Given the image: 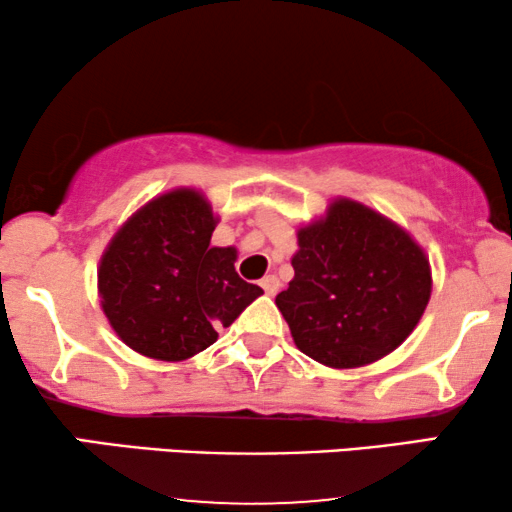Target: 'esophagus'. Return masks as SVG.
Returning a JSON list of instances; mask_svg holds the SVG:
<instances>
[{
    "mask_svg": "<svg viewBox=\"0 0 512 512\" xmlns=\"http://www.w3.org/2000/svg\"><path fill=\"white\" fill-rule=\"evenodd\" d=\"M261 286H263V291L268 293V296H275V293L279 291V279L275 275H265L261 279Z\"/></svg>",
    "mask_w": 512,
    "mask_h": 512,
    "instance_id": "esophagus-1",
    "label": "esophagus"
}]
</instances>
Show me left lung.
I'll return each mask as SVG.
<instances>
[{
  "instance_id": "obj_1",
  "label": "left lung",
  "mask_w": 512,
  "mask_h": 512,
  "mask_svg": "<svg viewBox=\"0 0 512 512\" xmlns=\"http://www.w3.org/2000/svg\"><path fill=\"white\" fill-rule=\"evenodd\" d=\"M293 279L275 303L293 342L328 368L394 352L431 298V265L405 228L349 198L298 228Z\"/></svg>"
}]
</instances>
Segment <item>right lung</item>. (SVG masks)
Returning a JSON list of instances; mask_svg holds the SVG:
<instances>
[{
	"mask_svg": "<svg viewBox=\"0 0 512 512\" xmlns=\"http://www.w3.org/2000/svg\"><path fill=\"white\" fill-rule=\"evenodd\" d=\"M216 223L200 191L172 188L111 237L97 268V293L111 328L137 354L191 359L263 293L235 272V247L209 244Z\"/></svg>",
	"mask_w": 512,
	"mask_h": 512,
	"instance_id": "1",
	"label": "right lung"
}]
</instances>
